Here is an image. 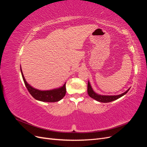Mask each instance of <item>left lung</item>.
<instances>
[{
    "instance_id": "obj_1",
    "label": "left lung",
    "mask_w": 147,
    "mask_h": 147,
    "mask_svg": "<svg viewBox=\"0 0 147 147\" xmlns=\"http://www.w3.org/2000/svg\"><path fill=\"white\" fill-rule=\"evenodd\" d=\"M129 90V89L128 90H127L126 92L123 93V94L118 95V96H102V95L97 94V93H96L94 91H93L91 86V84H90V82H88V95L90 96L91 98L96 100L97 101H99L100 102H104V103H106V102H112V101H113V100H115L119 99V97H121L123 96H124V94H126Z\"/></svg>"
}]
</instances>
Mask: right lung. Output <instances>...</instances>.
I'll list each match as a JSON object with an SVG mask.
<instances>
[{"mask_svg": "<svg viewBox=\"0 0 147 147\" xmlns=\"http://www.w3.org/2000/svg\"><path fill=\"white\" fill-rule=\"evenodd\" d=\"M21 71L26 87L27 88L28 91L34 99L42 102H55L61 100L65 96L66 93L65 83L61 88L58 89H55V90L49 91H40L30 86L26 82L23 72H22L21 68Z\"/></svg>", "mask_w": 147, "mask_h": 147, "instance_id": "obj_1", "label": "right lung"}]
</instances>
